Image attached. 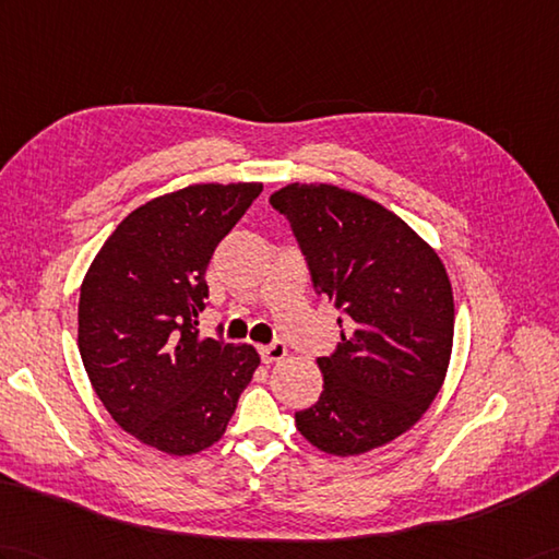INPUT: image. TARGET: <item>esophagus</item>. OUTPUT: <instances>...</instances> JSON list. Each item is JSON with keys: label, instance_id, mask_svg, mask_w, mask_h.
Listing matches in <instances>:
<instances>
[{"label": "esophagus", "instance_id": "34e87169", "mask_svg": "<svg viewBox=\"0 0 559 559\" xmlns=\"http://www.w3.org/2000/svg\"><path fill=\"white\" fill-rule=\"evenodd\" d=\"M259 353H262V359L266 361V365H271V361H283L285 357H288V347H285L283 343H271V345L259 347Z\"/></svg>", "mask_w": 559, "mask_h": 559}]
</instances>
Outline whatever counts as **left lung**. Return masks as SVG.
I'll use <instances>...</instances> for the list:
<instances>
[{
	"label": "left lung",
	"mask_w": 559,
	"mask_h": 559,
	"mask_svg": "<svg viewBox=\"0 0 559 559\" xmlns=\"http://www.w3.org/2000/svg\"><path fill=\"white\" fill-rule=\"evenodd\" d=\"M271 204L288 216L311 281L347 329L335 355L317 359L323 391L295 412L297 431L329 455H365L409 431L445 381L455 335L445 264L367 194L290 183Z\"/></svg>",
	"instance_id": "1"
}]
</instances>
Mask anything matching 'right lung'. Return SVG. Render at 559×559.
<instances>
[{"label": "right lung", "mask_w": 559, "mask_h": 559, "mask_svg": "<svg viewBox=\"0 0 559 559\" xmlns=\"http://www.w3.org/2000/svg\"><path fill=\"white\" fill-rule=\"evenodd\" d=\"M262 183H200L128 214L90 264L78 349L123 431L166 455L202 452L226 433L259 355L202 338L206 266Z\"/></svg>", "instance_id": "add662e5"}]
</instances>
